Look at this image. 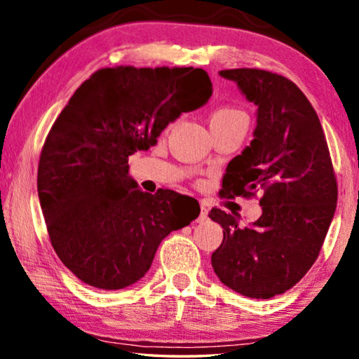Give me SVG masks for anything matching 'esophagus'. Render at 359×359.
Masks as SVG:
<instances>
[{"instance_id": "1", "label": "esophagus", "mask_w": 359, "mask_h": 359, "mask_svg": "<svg viewBox=\"0 0 359 359\" xmlns=\"http://www.w3.org/2000/svg\"><path fill=\"white\" fill-rule=\"evenodd\" d=\"M208 214H209V212H208V209H205V208H201V212H199V217H198V222H205V220H208Z\"/></svg>"}]
</instances>
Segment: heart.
I'll list each match as a JSON object with an SVG mask.
<instances>
[{"label":"heart","instance_id":"1","mask_svg":"<svg viewBox=\"0 0 359 359\" xmlns=\"http://www.w3.org/2000/svg\"><path fill=\"white\" fill-rule=\"evenodd\" d=\"M229 120H245L247 121V115L242 111H239V109L231 107V106L218 107L210 115V125L222 123V121H229Z\"/></svg>","mask_w":359,"mask_h":359}]
</instances>
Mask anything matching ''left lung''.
Returning a JSON list of instances; mask_svg holds the SVG:
<instances>
[{"label":"left lung","instance_id":"obj_1","mask_svg":"<svg viewBox=\"0 0 359 359\" xmlns=\"http://www.w3.org/2000/svg\"><path fill=\"white\" fill-rule=\"evenodd\" d=\"M218 74L257 106L252 142L228 163L220 194L259 191L263 214L241 228L238 214L209 212L223 228L212 267L236 293L269 299L294 287L317 259L336 212V175L318 115L290 79L250 68Z\"/></svg>","mask_w":359,"mask_h":359}]
</instances>
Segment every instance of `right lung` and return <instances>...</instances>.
<instances>
[{"mask_svg":"<svg viewBox=\"0 0 359 359\" xmlns=\"http://www.w3.org/2000/svg\"><path fill=\"white\" fill-rule=\"evenodd\" d=\"M210 96L204 69L166 66L100 69L71 96L42 147L38 194L53 250L83 283H136L161 241L198 218L190 196L139 190L128 156Z\"/></svg>","mask_w":359,"mask_h":359,"instance_id":"add662e5","label":"right lung"}]
</instances>
